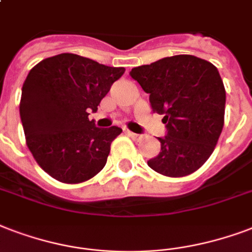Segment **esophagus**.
Instances as JSON below:
<instances>
[{
	"mask_svg": "<svg viewBox=\"0 0 252 252\" xmlns=\"http://www.w3.org/2000/svg\"><path fill=\"white\" fill-rule=\"evenodd\" d=\"M126 133L128 134V136H129L130 139H132V140H134V141H139V140H141V136H140V134H137V133H133V132H130V130H126Z\"/></svg>",
	"mask_w": 252,
	"mask_h": 252,
	"instance_id": "34e87169",
	"label": "esophagus"
}]
</instances>
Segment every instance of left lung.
<instances>
[{"label":"left lung","instance_id":"left-lung-1","mask_svg":"<svg viewBox=\"0 0 252 252\" xmlns=\"http://www.w3.org/2000/svg\"><path fill=\"white\" fill-rule=\"evenodd\" d=\"M129 75L149 94L153 112L164 115L166 136L148 161L155 172L184 177L214 151L224 123L226 91L214 64L194 55L162 58L132 68Z\"/></svg>","mask_w":252,"mask_h":252}]
</instances>
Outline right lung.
I'll use <instances>...</instances> for the list:
<instances>
[{
	"label": "right lung",
	"instance_id": "add662e5",
	"mask_svg": "<svg viewBox=\"0 0 252 252\" xmlns=\"http://www.w3.org/2000/svg\"><path fill=\"white\" fill-rule=\"evenodd\" d=\"M124 71L68 53L46 58L30 70L19 115L32 157L51 177L80 184L104 168L122 128H97L88 112L97 111Z\"/></svg>",
	"mask_w": 252,
	"mask_h": 252
}]
</instances>
